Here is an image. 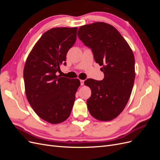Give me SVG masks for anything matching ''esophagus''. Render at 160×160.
Returning <instances> with one entry per match:
<instances>
[{
    "mask_svg": "<svg viewBox=\"0 0 160 160\" xmlns=\"http://www.w3.org/2000/svg\"><path fill=\"white\" fill-rule=\"evenodd\" d=\"M80 82H81V85H84V80H80Z\"/></svg>",
    "mask_w": 160,
    "mask_h": 160,
    "instance_id": "obj_1",
    "label": "esophagus"
}]
</instances>
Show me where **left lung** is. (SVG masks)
<instances>
[{"label": "left lung", "instance_id": "8db88e82", "mask_svg": "<svg viewBox=\"0 0 160 160\" xmlns=\"http://www.w3.org/2000/svg\"><path fill=\"white\" fill-rule=\"evenodd\" d=\"M77 35L91 48L104 73L103 80L85 81L91 90L87 100L89 113L96 119L112 120L122 112L132 93L135 75L133 51L119 32L108 23L81 26Z\"/></svg>", "mask_w": 160, "mask_h": 160}]
</instances>
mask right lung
<instances>
[{"label":"right lung","mask_w":160,"mask_h":160,"mask_svg":"<svg viewBox=\"0 0 160 160\" xmlns=\"http://www.w3.org/2000/svg\"><path fill=\"white\" fill-rule=\"evenodd\" d=\"M77 28H53L45 32L28 55L23 77L28 103L38 117L52 124L69 117L78 79L57 75L60 65H66V55L75 44Z\"/></svg>","instance_id":"1"}]
</instances>
